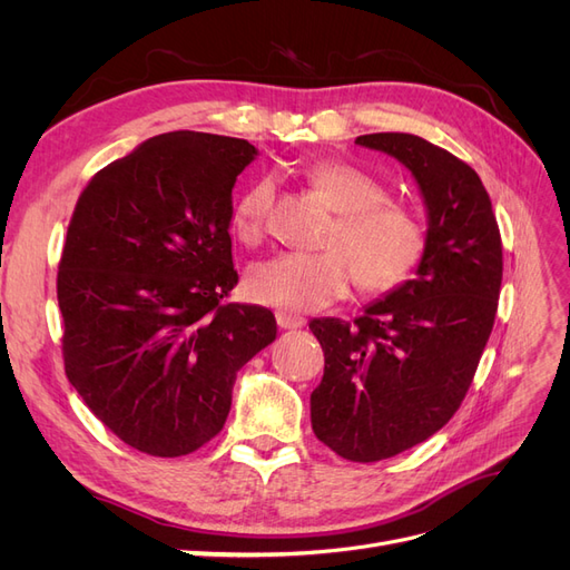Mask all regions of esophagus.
Segmentation results:
<instances>
[{
  "mask_svg": "<svg viewBox=\"0 0 570 570\" xmlns=\"http://www.w3.org/2000/svg\"><path fill=\"white\" fill-rule=\"evenodd\" d=\"M275 321H278L283 331H295V327L304 325V318L297 316V314H292V312H278V314H275Z\"/></svg>",
  "mask_w": 570,
  "mask_h": 570,
  "instance_id": "obj_1",
  "label": "esophagus"
}]
</instances>
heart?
I'll use <instances>...</instances> for the list:
<instances>
[{"mask_svg": "<svg viewBox=\"0 0 570 570\" xmlns=\"http://www.w3.org/2000/svg\"><path fill=\"white\" fill-rule=\"evenodd\" d=\"M316 193L337 212L325 252H283L247 273V295L285 312H314L347 295L354 278L371 292L404 283L419 266L425 230L406 206L390 202L385 187L366 170L344 161H323L306 174ZM273 180L258 178L233 209V233L245 245H258L273 204Z\"/></svg>", "mask_w": 570, "mask_h": 570, "instance_id": "heart-1", "label": "heart"}]
</instances>
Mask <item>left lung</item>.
<instances>
[{
	"mask_svg": "<svg viewBox=\"0 0 570 570\" xmlns=\"http://www.w3.org/2000/svg\"><path fill=\"white\" fill-rule=\"evenodd\" d=\"M356 145L409 168L428 214L411 281L354 323H308L325 356L314 433L342 459L371 463L425 442L461 406L494 325L502 237L485 185L454 154L409 132L358 135Z\"/></svg>",
	"mask_w": 570,
	"mask_h": 570,
	"instance_id": "8db88e82",
	"label": "left lung"
}]
</instances>
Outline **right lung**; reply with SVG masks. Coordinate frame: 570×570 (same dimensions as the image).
I'll return each instance as SVG.
<instances>
[{"instance_id": "1", "label": "right lung", "mask_w": 570, "mask_h": 570, "mask_svg": "<svg viewBox=\"0 0 570 570\" xmlns=\"http://www.w3.org/2000/svg\"><path fill=\"white\" fill-rule=\"evenodd\" d=\"M237 137H149L82 189L59 264L66 375L132 450L183 456L220 433L237 371L275 340L264 306L223 304Z\"/></svg>"}]
</instances>
